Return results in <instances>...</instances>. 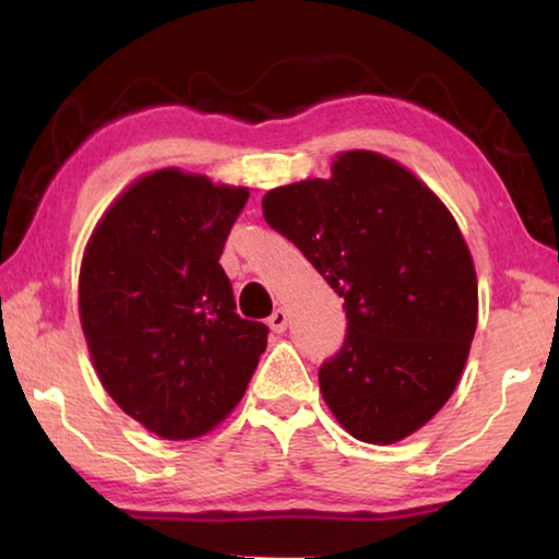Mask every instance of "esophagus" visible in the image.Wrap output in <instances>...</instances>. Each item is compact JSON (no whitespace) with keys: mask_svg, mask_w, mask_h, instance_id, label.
Returning a JSON list of instances; mask_svg holds the SVG:
<instances>
[{"mask_svg":"<svg viewBox=\"0 0 559 559\" xmlns=\"http://www.w3.org/2000/svg\"><path fill=\"white\" fill-rule=\"evenodd\" d=\"M269 328L273 330V333H286L288 328V313L283 308H276L269 318Z\"/></svg>","mask_w":559,"mask_h":559,"instance_id":"34e87169","label":"esophagus"}]
</instances>
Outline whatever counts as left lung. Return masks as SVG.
Returning <instances> with one entry per match:
<instances>
[{
    "mask_svg": "<svg viewBox=\"0 0 559 559\" xmlns=\"http://www.w3.org/2000/svg\"><path fill=\"white\" fill-rule=\"evenodd\" d=\"M263 219L345 298L347 333L318 370L335 419L367 443L421 429L459 384L478 281L459 224L394 159L349 150L330 179L276 187Z\"/></svg>",
    "mask_w": 559,
    "mask_h": 559,
    "instance_id": "8db88e82",
    "label": "left lung"
}]
</instances>
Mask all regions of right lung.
Here are the masks:
<instances>
[{
  "instance_id": "add662e5",
  "label": "right lung",
  "mask_w": 559,
  "mask_h": 559,
  "mask_svg": "<svg viewBox=\"0 0 559 559\" xmlns=\"http://www.w3.org/2000/svg\"><path fill=\"white\" fill-rule=\"evenodd\" d=\"M249 189L157 169L130 185L88 239L83 335L100 384L163 439H194L241 402L269 328L236 313L219 263Z\"/></svg>"
}]
</instances>
